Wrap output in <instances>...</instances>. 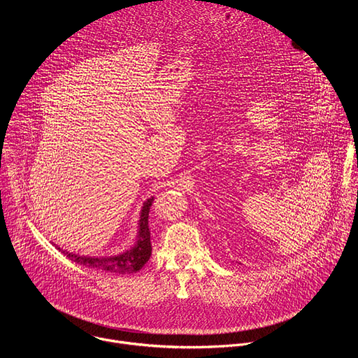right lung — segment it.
<instances>
[{"mask_svg": "<svg viewBox=\"0 0 358 358\" xmlns=\"http://www.w3.org/2000/svg\"><path fill=\"white\" fill-rule=\"evenodd\" d=\"M151 203H152V198L144 202L141 215H140V222H138L137 242L134 248H131L130 250H126L124 253L117 255V257H110V258L80 257V255L65 252L61 248L59 250L66 255V258H69L71 261L82 266L101 271L106 273L129 275L140 271L151 257V242H150V229H148V213H150Z\"/></svg>", "mask_w": 358, "mask_h": 358, "instance_id": "obj_1", "label": "right lung"}]
</instances>
